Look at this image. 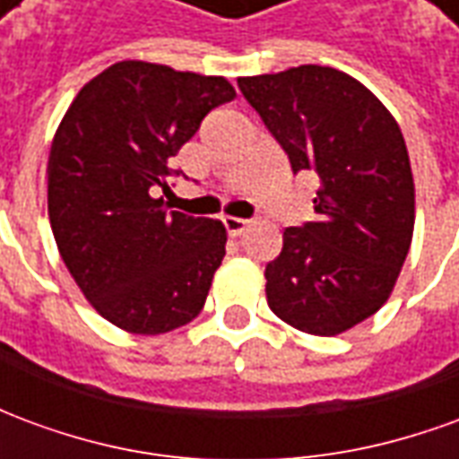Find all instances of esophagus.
I'll list each match as a JSON object with an SVG mask.
<instances>
[{"mask_svg": "<svg viewBox=\"0 0 459 459\" xmlns=\"http://www.w3.org/2000/svg\"><path fill=\"white\" fill-rule=\"evenodd\" d=\"M223 226H226V230H229V236H240L243 230H248L250 221L246 219H236V216H223Z\"/></svg>", "mask_w": 459, "mask_h": 459, "instance_id": "esophagus-1", "label": "esophagus"}]
</instances>
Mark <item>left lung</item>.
<instances>
[{
    "label": "left lung",
    "instance_id": "8db88e82",
    "mask_svg": "<svg viewBox=\"0 0 459 459\" xmlns=\"http://www.w3.org/2000/svg\"><path fill=\"white\" fill-rule=\"evenodd\" d=\"M292 171L319 179L315 219L282 230L265 265L270 309L290 327L337 337L391 298L411 250L415 184L403 132L364 83L329 65L238 78Z\"/></svg>",
    "mask_w": 459,
    "mask_h": 459
}]
</instances>
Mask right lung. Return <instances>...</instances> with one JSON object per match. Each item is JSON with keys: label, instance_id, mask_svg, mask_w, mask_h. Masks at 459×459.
Wrapping results in <instances>:
<instances>
[{"label": "right lung", "instance_id": "right-lung-1", "mask_svg": "<svg viewBox=\"0 0 459 459\" xmlns=\"http://www.w3.org/2000/svg\"><path fill=\"white\" fill-rule=\"evenodd\" d=\"M236 98L223 75L120 61L78 91L48 154V219L93 309L130 334H167L204 309L226 255L216 219L167 211L169 160Z\"/></svg>", "mask_w": 459, "mask_h": 459}]
</instances>
